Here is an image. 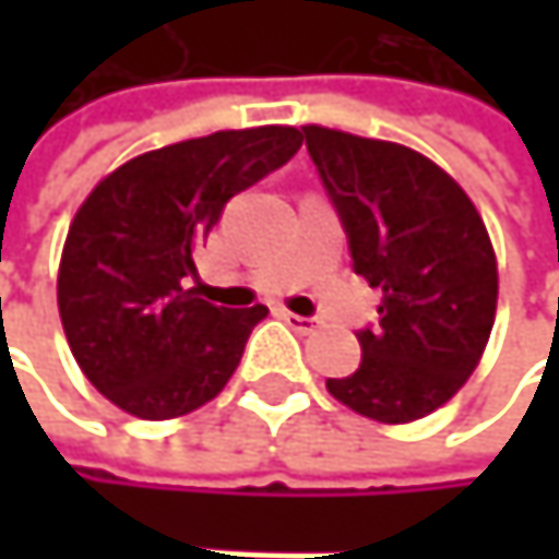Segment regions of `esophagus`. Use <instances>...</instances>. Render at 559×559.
I'll return each mask as SVG.
<instances>
[{
  "label": "esophagus",
  "instance_id": "34e87169",
  "mask_svg": "<svg viewBox=\"0 0 559 559\" xmlns=\"http://www.w3.org/2000/svg\"><path fill=\"white\" fill-rule=\"evenodd\" d=\"M281 317H284V320H287V326H294L297 333H313V330L320 326V320H317V317H300V313H290V310H284Z\"/></svg>",
  "mask_w": 559,
  "mask_h": 559
}]
</instances>
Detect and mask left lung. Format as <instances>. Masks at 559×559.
Returning <instances> with one entry per match:
<instances>
[{
	"label": "left lung",
	"mask_w": 559,
	"mask_h": 559,
	"mask_svg": "<svg viewBox=\"0 0 559 559\" xmlns=\"http://www.w3.org/2000/svg\"><path fill=\"white\" fill-rule=\"evenodd\" d=\"M349 236L353 269L382 290L362 362L326 391L379 424L443 407L476 372L499 304V265L466 190L430 158L382 139L300 126Z\"/></svg>",
	"instance_id": "1"
}]
</instances>
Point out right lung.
Returning a JSON list of instances; mask_svg holds the SVG:
<instances>
[{
  "label": "right lung",
  "mask_w": 559,
  "mask_h": 559,
  "mask_svg": "<svg viewBox=\"0 0 559 559\" xmlns=\"http://www.w3.org/2000/svg\"><path fill=\"white\" fill-rule=\"evenodd\" d=\"M300 148L294 126L226 129L145 152L80 203L57 310L90 385L142 420L183 417L233 379L265 304L229 310L187 287L193 252L239 190Z\"/></svg>",
  "instance_id": "1"
}]
</instances>
